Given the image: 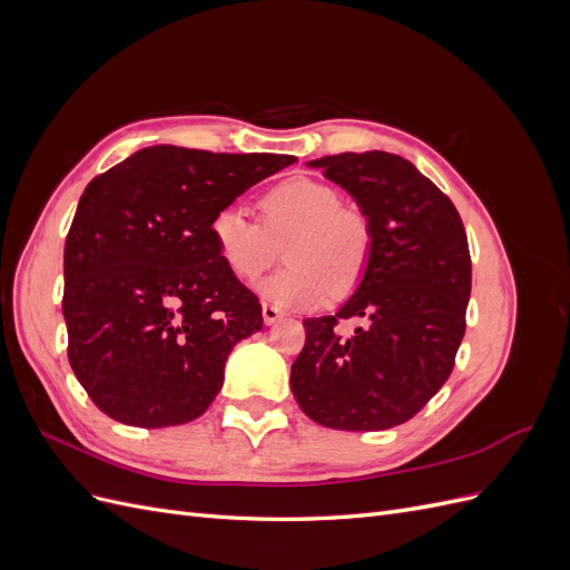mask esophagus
Instances as JSON below:
<instances>
[{"label": "esophagus", "instance_id": "obj_1", "mask_svg": "<svg viewBox=\"0 0 570 570\" xmlns=\"http://www.w3.org/2000/svg\"><path fill=\"white\" fill-rule=\"evenodd\" d=\"M262 316H264V323L266 325H273L275 321H281V308L278 306H273V304H264L262 306Z\"/></svg>", "mask_w": 570, "mask_h": 570}]
</instances>
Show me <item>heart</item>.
<instances>
[{
    "mask_svg": "<svg viewBox=\"0 0 570 570\" xmlns=\"http://www.w3.org/2000/svg\"><path fill=\"white\" fill-rule=\"evenodd\" d=\"M209 235L237 281L254 283L285 249L289 268L262 285L281 308H318L361 283L371 262L373 233L366 214L342 204L337 189L318 178L292 176L258 197V220L237 204L220 206Z\"/></svg>",
    "mask_w": 570,
    "mask_h": 570,
    "instance_id": "b5f03b06",
    "label": "heart"
}]
</instances>
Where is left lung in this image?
<instances>
[{"label": "left lung", "instance_id": "left-lung-1", "mask_svg": "<svg viewBox=\"0 0 570 570\" xmlns=\"http://www.w3.org/2000/svg\"><path fill=\"white\" fill-rule=\"evenodd\" d=\"M358 202L371 262L337 314L306 318L289 385L308 419L335 430L402 425L446 383L465 333L471 252L452 199L387 151L316 159ZM356 320L354 332L343 323Z\"/></svg>", "mask_w": 570, "mask_h": 570}]
</instances>
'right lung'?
Wrapping results in <instances>:
<instances>
[{
	"instance_id": "obj_1",
	"label": "right lung",
	"mask_w": 570,
	"mask_h": 570,
	"mask_svg": "<svg viewBox=\"0 0 570 570\" xmlns=\"http://www.w3.org/2000/svg\"><path fill=\"white\" fill-rule=\"evenodd\" d=\"M295 161L157 145L85 187L63 247L68 361L109 419L168 428L216 400L228 354L264 316L223 266L209 223Z\"/></svg>"
}]
</instances>
